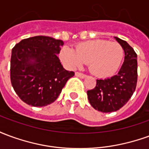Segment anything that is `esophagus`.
<instances>
[{
    "label": "esophagus",
    "instance_id": "esophagus-1",
    "mask_svg": "<svg viewBox=\"0 0 149 149\" xmlns=\"http://www.w3.org/2000/svg\"><path fill=\"white\" fill-rule=\"evenodd\" d=\"M75 75L77 76V77H78L80 78H85L87 76L85 74H83V73H81V72H76V73H75Z\"/></svg>",
    "mask_w": 149,
    "mask_h": 149
}]
</instances>
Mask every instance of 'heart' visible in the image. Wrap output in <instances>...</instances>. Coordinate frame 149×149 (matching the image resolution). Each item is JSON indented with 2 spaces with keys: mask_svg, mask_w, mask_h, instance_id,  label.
<instances>
[{
  "mask_svg": "<svg viewBox=\"0 0 149 149\" xmlns=\"http://www.w3.org/2000/svg\"><path fill=\"white\" fill-rule=\"evenodd\" d=\"M124 50L116 42L104 40H93L79 43L75 50L63 47L60 57L68 67L77 68L88 63L90 72L99 77L114 74L120 65Z\"/></svg>",
  "mask_w": 149,
  "mask_h": 149,
  "instance_id": "1",
  "label": "heart"
}]
</instances>
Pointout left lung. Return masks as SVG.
<instances>
[{
  "instance_id": "8db88e82",
  "label": "left lung",
  "mask_w": 149,
  "mask_h": 149,
  "mask_svg": "<svg viewBox=\"0 0 149 149\" xmlns=\"http://www.w3.org/2000/svg\"><path fill=\"white\" fill-rule=\"evenodd\" d=\"M115 38L125 51V61L121 68L112 77L97 80L96 87L87 91L91 105L102 112L121 109L131 98L137 83V55L125 40Z\"/></svg>"
}]
</instances>
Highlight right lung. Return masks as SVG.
Here are the masks:
<instances>
[{
	"label": "right lung",
	"mask_w": 149,
	"mask_h": 149,
	"mask_svg": "<svg viewBox=\"0 0 149 149\" xmlns=\"http://www.w3.org/2000/svg\"><path fill=\"white\" fill-rule=\"evenodd\" d=\"M61 40L36 36L21 40L12 49L10 80L22 101L33 107L54 102L74 72L63 68L57 54Z\"/></svg>",
	"instance_id": "right-lung-1"
}]
</instances>
